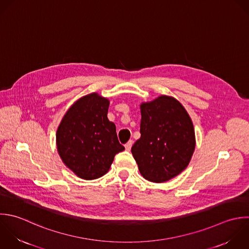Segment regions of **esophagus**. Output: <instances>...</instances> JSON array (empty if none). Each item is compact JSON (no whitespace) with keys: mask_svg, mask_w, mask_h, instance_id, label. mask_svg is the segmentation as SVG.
Instances as JSON below:
<instances>
[{"mask_svg":"<svg viewBox=\"0 0 249 249\" xmlns=\"http://www.w3.org/2000/svg\"><path fill=\"white\" fill-rule=\"evenodd\" d=\"M133 145V141H129L126 144H125V148L127 151H130L131 150V147Z\"/></svg>","mask_w":249,"mask_h":249,"instance_id":"obj_1","label":"esophagus"}]
</instances>
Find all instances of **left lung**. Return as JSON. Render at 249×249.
<instances>
[{"label": "left lung", "mask_w": 249, "mask_h": 249, "mask_svg": "<svg viewBox=\"0 0 249 249\" xmlns=\"http://www.w3.org/2000/svg\"><path fill=\"white\" fill-rule=\"evenodd\" d=\"M141 113V138L132 154L145 179L168 181L187 168L194 153L192 119L180 102L166 95L142 103Z\"/></svg>", "instance_id": "obj_1"}]
</instances>
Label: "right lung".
Wrapping results in <instances>:
<instances>
[{"label": "right lung", "mask_w": 249, "mask_h": 249, "mask_svg": "<svg viewBox=\"0 0 249 249\" xmlns=\"http://www.w3.org/2000/svg\"><path fill=\"white\" fill-rule=\"evenodd\" d=\"M109 101L98 93L75 101L63 116L56 133L58 153L78 178L92 180L105 176L115 154L125 148L107 118Z\"/></svg>", "instance_id": "add662e5"}]
</instances>
